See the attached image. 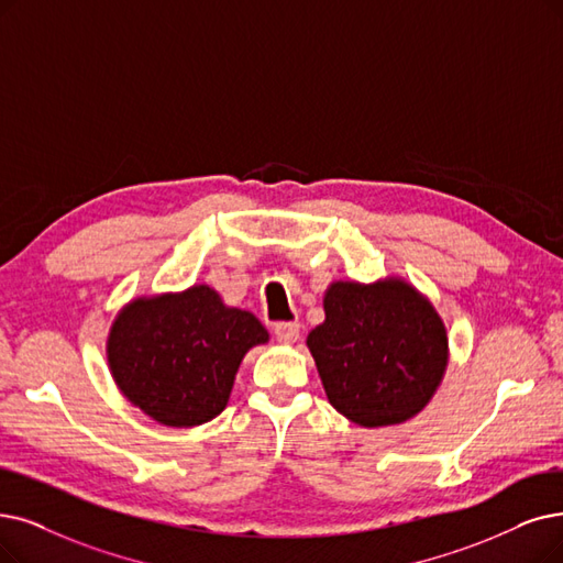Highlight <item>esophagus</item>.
I'll use <instances>...</instances> for the list:
<instances>
[{"label": "esophagus", "instance_id": "esophagus-1", "mask_svg": "<svg viewBox=\"0 0 563 563\" xmlns=\"http://www.w3.org/2000/svg\"><path fill=\"white\" fill-rule=\"evenodd\" d=\"M275 336L282 344H294L300 336V325L298 323H279V325H275Z\"/></svg>", "mask_w": 563, "mask_h": 563}]
</instances>
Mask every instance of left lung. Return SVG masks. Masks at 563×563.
<instances>
[{
  "label": "left lung",
  "instance_id": "left-lung-1",
  "mask_svg": "<svg viewBox=\"0 0 563 563\" xmlns=\"http://www.w3.org/2000/svg\"><path fill=\"white\" fill-rule=\"evenodd\" d=\"M325 321L307 334L328 401L360 427L420 413L448 367V334L432 302L404 279L332 282Z\"/></svg>",
  "mask_w": 563,
  "mask_h": 563
}]
</instances>
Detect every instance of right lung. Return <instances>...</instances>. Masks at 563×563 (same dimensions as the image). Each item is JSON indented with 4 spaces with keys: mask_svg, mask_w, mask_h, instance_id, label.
Here are the masks:
<instances>
[{
    "mask_svg": "<svg viewBox=\"0 0 563 563\" xmlns=\"http://www.w3.org/2000/svg\"><path fill=\"white\" fill-rule=\"evenodd\" d=\"M267 340L252 311L198 284L131 300L112 321L106 353L133 407L166 427H196L227 409L244 353Z\"/></svg>",
    "mask_w": 563,
    "mask_h": 563,
    "instance_id": "right-lung-1",
    "label": "right lung"
}]
</instances>
